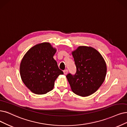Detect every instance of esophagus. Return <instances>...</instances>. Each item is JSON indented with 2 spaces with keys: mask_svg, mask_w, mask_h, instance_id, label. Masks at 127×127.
<instances>
[{
  "mask_svg": "<svg viewBox=\"0 0 127 127\" xmlns=\"http://www.w3.org/2000/svg\"><path fill=\"white\" fill-rule=\"evenodd\" d=\"M68 70H67V69H65V70H64V74H65V75L67 74H68Z\"/></svg>",
  "mask_w": 127,
  "mask_h": 127,
  "instance_id": "esophagus-1",
  "label": "esophagus"
}]
</instances>
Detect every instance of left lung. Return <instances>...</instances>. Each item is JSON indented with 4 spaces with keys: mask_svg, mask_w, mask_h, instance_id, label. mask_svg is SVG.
Instances as JSON below:
<instances>
[{
    "mask_svg": "<svg viewBox=\"0 0 127 127\" xmlns=\"http://www.w3.org/2000/svg\"><path fill=\"white\" fill-rule=\"evenodd\" d=\"M77 67L76 73L66 78L72 92L86 97L95 93L105 80L107 66L103 56L90 46H80L72 52Z\"/></svg>",
    "mask_w": 127,
    "mask_h": 127,
    "instance_id": "left-lung-1",
    "label": "left lung"
}]
</instances>
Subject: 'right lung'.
I'll return each mask as SVG.
<instances>
[{
  "mask_svg": "<svg viewBox=\"0 0 127 127\" xmlns=\"http://www.w3.org/2000/svg\"><path fill=\"white\" fill-rule=\"evenodd\" d=\"M57 51L49 43L35 45L26 53L20 65V73L25 85L36 94L52 91L55 80L63 71L53 57Z\"/></svg>",
  "mask_w": 127,
  "mask_h": 127,
  "instance_id": "right-lung-1",
  "label": "right lung"
}]
</instances>
